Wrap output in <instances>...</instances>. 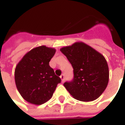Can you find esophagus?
<instances>
[{
  "label": "esophagus",
  "instance_id": "34e87169",
  "mask_svg": "<svg viewBox=\"0 0 125 125\" xmlns=\"http://www.w3.org/2000/svg\"><path fill=\"white\" fill-rule=\"evenodd\" d=\"M60 78H61V79L62 82H64V75H63V74H62V75H61Z\"/></svg>",
  "mask_w": 125,
  "mask_h": 125
}]
</instances>
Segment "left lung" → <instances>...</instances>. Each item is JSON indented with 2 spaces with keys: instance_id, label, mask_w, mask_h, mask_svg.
<instances>
[{
  "instance_id": "left-lung-1",
  "label": "left lung",
  "mask_w": 125,
  "mask_h": 125,
  "mask_svg": "<svg viewBox=\"0 0 125 125\" xmlns=\"http://www.w3.org/2000/svg\"><path fill=\"white\" fill-rule=\"evenodd\" d=\"M60 50L73 68V80L64 83L70 94L82 102L100 97L109 79V66L104 55L83 42H75Z\"/></svg>"
}]
</instances>
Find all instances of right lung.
<instances>
[{"instance_id": "right-lung-1", "label": "right lung", "mask_w": 125, "mask_h": 125, "mask_svg": "<svg viewBox=\"0 0 125 125\" xmlns=\"http://www.w3.org/2000/svg\"><path fill=\"white\" fill-rule=\"evenodd\" d=\"M56 50L45 45L32 48L17 64L14 71L16 88L25 100L42 105L52 97L61 80L49 62Z\"/></svg>"}]
</instances>
